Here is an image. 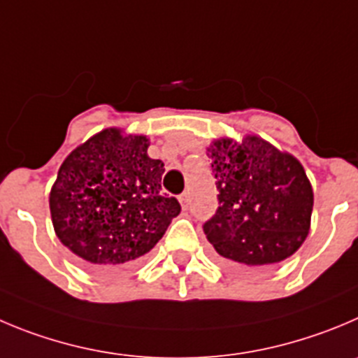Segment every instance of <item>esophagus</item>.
<instances>
[{
    "label": "esophagus",
    "instance_id": "obj_1",
    "mask_svg": "<svg viewBox=\"0 0 358 358\" xmlns=\"http://www.w3.org/2000/svg\"><path fill=\"white\" fill-rule=\"evenodd\" d=\"M178 199H180V205H182L183 210L189 208V192H182V194L178 196Z\"/></svg>",
    "mask_w": 358,
    "mask_h": 358
}]
</instances>
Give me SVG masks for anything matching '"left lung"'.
<instances>
[{
	"label": "left lung",
	"instance_id": "8db88e82",
	"mask_svg": "<svg viewBox=\"0 0 358 358\" xmlns=\"http://www.w3.org/2000/svg\"><path fill=\"white\" fill-rule=\"evenodd\" d=\"M206 152L219 208L203 231L220 262L258 272L292 256L309 233L315 203L302 164L258 136L217 139Z\"/></svg>",
	"mask_w": 358,
	"mask_h": 358
}]
</instances>
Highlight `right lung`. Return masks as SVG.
<instances>
[{"instance_id":"1","label":"right lung","mask_w":358,"mask_h":358,"mask_svg":"<svg viewBox=\"0 0 358 358\" xmlns=\"http://www.w3.org/2000/svg\"><path fill=\"white\" fill-rule=\"evenodd\" d=\"M146 136L106 129L73 150L49 194L52 226L65 247L100 272L138 265L182 210L160 190L164 162Z\"/></svg>"}]
</instances>
